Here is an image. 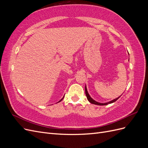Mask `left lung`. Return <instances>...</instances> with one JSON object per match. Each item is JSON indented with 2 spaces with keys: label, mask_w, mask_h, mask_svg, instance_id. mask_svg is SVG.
Instances as JSON below:
<instances>
[{
  "label": "left lung",
  "mask_w": 148,
  "mask_h": 148,
  "mask_svg": "<svg viewBox=\"0 0 148 148\" xmlns=\"http://www.w3.org/2000/svg\"><path fill=\"white\" fill-rule=\"evenodd\" d=\"M85 94H86V97H87V99H88V100L89 101V102H91V104H96V105H99V106H105V105H107L108 104H111V103H113V102H115L116 101H117L119 98L120 97H117V98H116V99H114V100H112V101H110V102H106V103H99V102H96V101H95V100H93L92 98L90 97V96L89 95V94H88V91H87V88H86V86H85Z\"/></svg>",
  "instance_id": "8db88e82"
}]
</instances>
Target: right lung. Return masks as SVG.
I'll return each instance as SVG.
<instances>
[{"label": "right lung", "mask_w": 148, "mask_h": 148, "mask_svg": "<svg viewBox=\"0 0 148 148\" xmlns=\"http://www.w3.org/2000/svg\"><path fill=\"white\" fill-rule=\"evenodd\" d=\"M63 98H64V97H63ZM63 98H62V99H61V100H60V101H59V102H60V101H62V99H63Z\"/></svg>", "instance_id": "add662e5"}]
</instances>
